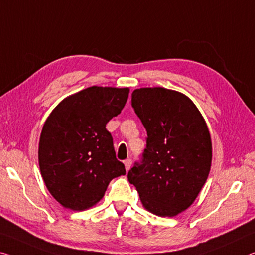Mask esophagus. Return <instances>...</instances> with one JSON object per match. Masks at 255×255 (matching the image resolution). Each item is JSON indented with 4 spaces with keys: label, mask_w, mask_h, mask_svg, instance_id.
<instances>
[{
    "label": "esophagus",
    "mask_w": 255,
    "mask_h": 255,
    "mask_svg": "<svg viewBox=\"0 0 255 255\" xmlns=\"http://www.w3.org/2000/svg\"><path fill=\"white\" fill-rule=\"evenodd\" d=\"M124 165H125V169L130 170L131 166H132V159H130V158H128V159H125V160H124Z\"/></svg>",
    "instance_id": "obj_1"
}]
</instances>
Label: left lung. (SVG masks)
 Listing matches in <instances>:
<instances>
[{
  "instance_id": "left-lung-1",
  "label": "left lung",
  "mask_w": 255,
  "mask_h": 255,
  "mask_svg": "<svg viewBox=\"0 0 255 255\" xmlns=\"http://www.w3.org/2000/svg\"><path fill=\"white\" fill-rule=\"evenodd\" d=\"M131 105L147 131V145L128 170V182L145 209L176 216L191 206L209 175V130L192 100L177 91L135 89Z\"/></svg>"
}]
</instances>
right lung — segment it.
<instances>
[{"label": "right lung", "mask_w": 255, "mask_h": 255, "mask_svg": "<svg viewBox=\"0 0 255 255\" xmlns=\"http://www.w3.org/2000/svg\"><path fill=\"white\" fill-rule=\"evenodd\" d=\"M128 91L89 87L65 98L46 120L39 167L48 191L63 207L88 209L104 197L113 178L127 173L106 124L123 110Z\"/></svg>", "instance_id": "add662e5"}]
</instances>
